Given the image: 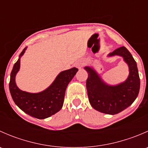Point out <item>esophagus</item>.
<instances>
[{
  "instance_id": "esophagus-1",
  "label": "esophagus",
  "mask_w": 148,
  "mask_h": 148,
  "mask_svg": "<svg viewBox=\"0 0 148 148\" xmlns=\"http://www.w3.org/2000/svg\"><path fill=\"white\" fill-rule=\"evenodd\" d=\"M75 66L78 69L82 68L84 66V62H82V61H79V62H77V63L75 64Z\"/></svg>"
}]
</instances>
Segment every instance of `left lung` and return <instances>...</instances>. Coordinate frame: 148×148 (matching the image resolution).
Segmentation results:
<instances>
[{
	"mask_svg": "<svg viewBox=\"0 0 148 148\" xmlns=\"http://www.w3.org/2000/svg\"><path fill=\"white\" fill-rule=\"evenodd\" d=\"M115 55L123 57L129 66L127 79L120 84H107L92 67H84L88 73L86 84L89 102L94 109L108 114H116L130 106L138 97L140 86L137 63L130 52L122 46L108 56Z\"/></svg>",
	"mask_w": 148,
	"mask_h": 148,
	"instance_id": "8db88e82",
	"label": "left lung"
}]
</instances>
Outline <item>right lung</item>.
<instances>
[{"label":"right lung","instance_id":"right-lung-1","mask_svg":"<svg viewBox=\"0 0 148 148\" xmlns=\"http://www.w3.org/2000/svg\"><path fill=\"white\" fill-rule=\"evenodd\" d=\"M26 47L19 55L10 73L9 89L15 104L26 114L37 119H45L56 114L62 109L64 100L65 92L69 83L78 71L71 68L63 71L56 77L53 82L43 92L29 93L21 90L16 86L15 78L20 69L21 57L23 55Z\"/></svg>","mask_w":148,"mask_h":148}]
</instances>
